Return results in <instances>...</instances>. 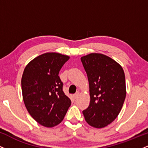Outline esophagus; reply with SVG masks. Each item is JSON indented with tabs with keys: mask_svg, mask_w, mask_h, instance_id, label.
I'll return each instance as SVG.
<instances>
[{
	"mask_svg": "<svg viewBox=\"0 0 148 148\" xmlns=\"http://www.w3.org/2000/svg\"><path fill=\"white\" fill-rule=\"evenodd\" d=\"M79 92H76L75 94L74 95V97L76 99V98H77L78 97H79Z\"/></svg>",
	"mask_w": 148,
	"mask_h": 148,
	"instance_id": "esophagus-1",
	"label": "esophagus"
}]
</instances>
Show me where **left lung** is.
<instances>
[{"mask_svg":"<svg viewBox=\"0 0 148 148\" xmlns=\"http://www.w3.org/2000/svg\"><path fill=\"white\" fill-rule=\"evenodd\" d=\"M87 74L90 105L83 111L85 120L95 128H103L117 118L126 97L125 76L116 61L101 53L81 58Z\"/></svg>","mask_w":148,"mask_h":148,"instance_id":"obj_1","label":"left lung"}]
</instances>
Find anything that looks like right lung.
<instances>
[{
    "instance_id": "1",
    "label": "right lung",
    "mask_w": 148,
    "mask_h": 148,
    "mask_svg": "<svg viewBox=\"0 0 148 148\" xmlns=\"http://www.w3.org/2000/svg\"><path fill=\"white\" fill-rule=\"evenodd\" d=\"M69 59L68 56L46 53L30 61L23 71L21 89L25 106L32 118L44 127L60 124L71 105L58 76Z\"/></svg>"
}]
</instances>
